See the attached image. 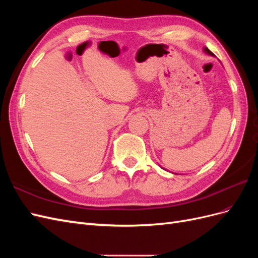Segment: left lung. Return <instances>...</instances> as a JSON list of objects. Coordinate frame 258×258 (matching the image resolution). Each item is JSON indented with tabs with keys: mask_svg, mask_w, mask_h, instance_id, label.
<instances>
[{
	"mask_svg": "<svg viewBox=\"0 0 258 258\" xmlns=\"http://www.w3.org/2000/svg\"><path fill=\"white\" fill-rule=\"evenodd\" d=\"M204 51L206 52V53H208V54H210V56H214V53L212 52V51H211L210 49H208L207 47H205V49H204Z\"/></svg>",
	"mask_w": 258,
	"mask_h": 258,
	"instance_id": "1",
	"label": "left lung"
}]
</instances>
